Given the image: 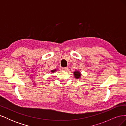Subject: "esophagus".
Listing matches in <instances>:
<instances>
[{
  "mask_svg": "<svg viewBox=\"0 0 126 126\" xmlns=\"http://www.w3.org/2000/svg\"><path fill=\"white\" fill-rule=\"evenodd\" d=\"M62 70L63 71H67V70H68V67H64V68H63Z\"/></svg>",
  "mask_w": 126,
  "mask_h": 126,
  "instance_id": "obj_1",
  "label": "esophagus"
}]
</instances>
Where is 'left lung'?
<instances>
[{"instance_id":"8db88e82","label":"left lung","mask_w":126,"mask_h":126,"mask_svg":"<svg viewBox=\"0 0 126 126\" xmlns=\"http://www.w3.org/2000/svg\"><path fill=\"white\" fill-rule=\"evenodd\" d=\"M74 77L76 79H80L81 77V72H80L79 71L76 70L75 71H74Z\"/></svg>"}]
</instances>
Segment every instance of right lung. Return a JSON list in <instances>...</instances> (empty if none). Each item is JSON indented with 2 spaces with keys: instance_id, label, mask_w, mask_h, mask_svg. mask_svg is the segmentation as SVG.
<instances>
[{
  "instance_id": "right-lung-1",
  "label": "right lung",
  "mask_w": 126,
  "mask_h": 126,
  "mask_svg": "<svg viewBox=\"0 0 126 126\" xmlns=\"http://www.w3.org/2000/svg\"><path fill=\"white\" fill-rule=\"evenodd\" d=\"M56 71H57V69H54V70H52L51 71V72H52V73H54L55 72H56Z\"/></svg>"
}]
</instances>
